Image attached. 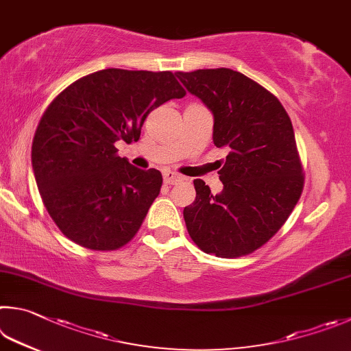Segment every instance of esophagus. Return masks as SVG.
<instances>
[{
	"label": "esophagus",
	"instance_id": "1",
	"mask_svg": "<svg viewBox=\"0 0 351 351\" xmlns=\"http://www.w3.org/2000/svg\"><path fill=\"white\" fill-rule=\"evenodd\" d=\"M163 180H165L166 185H174V183L182 180V177L177 176L176 172H172V171H165L163 172Z\"/></svg>",
	"mask_w": 351,
	"mask_h": 351
}]
</instances>
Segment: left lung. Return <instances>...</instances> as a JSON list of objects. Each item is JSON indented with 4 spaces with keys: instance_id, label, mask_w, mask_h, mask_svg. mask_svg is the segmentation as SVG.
I'll return each mask as SVG.
<instances>
[{
    "instance_id": "1",
    "label": "left lung",
    "mask_w": 351,
    "mask_h": 351,
    "mask_svg": "<svg viewBox=\"0 0 351 351\" xmlns=\"http://www.w3.org/2000/svg\"><path fill=\"white\" fill-rule=\"evenodd\" d=\"M176 75L213 112L214 145L228 149L219 171L222 193L194 180L195 200L183 210L189 236L206 254H251L282 228L304 189L290 117L271 92L237 71Z\"/></svg>"
}]
</instances>
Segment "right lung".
<instances>
[{
  "label": "right lung",
  "instance_id": "right-lung-1",
  "mask_svg": "<svg viewBox=\"0 0 351 351\" xmlns=\"http://www.w3.org/2000/svg\"><path fill=\"white\" fill-rule=\"evenodd\" d=\"M185 89L169 71L103 69L73 82L49 104L32 141V168L49 216L72 242L112 251L137 234L162 188L117 141L140 138L147 114Z\"/></svg>",
  "mask_w": 351,
  "mask_h": 351
}]
</instances>
